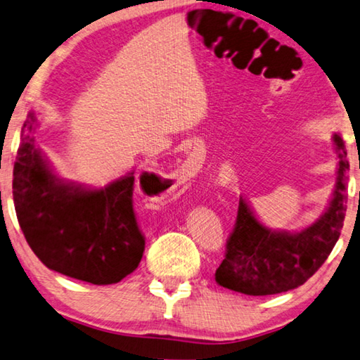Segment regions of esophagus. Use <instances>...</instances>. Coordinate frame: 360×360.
<instances>
[{
  "label": "esophagus",
  "mask_w": 360,
  "mask_h": 360,
  "mask_svg": "<svg viewBox=\"0 0 360 360\" xmlns=\"http://www.w3.org/2000/svg\"><path fill=\"white\" fill-rule=\"evenodd\" d=\"M192 163H191V160H189V162H186L181 167L179 173H181V179L182 181H191V178H193V165Z\"/></svg>",
  "instance_id": "34e87169"
}]
</instances>
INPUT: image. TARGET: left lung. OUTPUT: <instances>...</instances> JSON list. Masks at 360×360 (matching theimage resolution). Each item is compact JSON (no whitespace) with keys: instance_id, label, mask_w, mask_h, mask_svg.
Masks as SVG:
<instances>
[{"instance_id":"left-lung-1","label":"left lung","mask_w":360,"mask_h":360,"mask_svg":"<svg viewBox=\"0 0 360 360\" xmlns=\"http://www.w3.org/2000/svg\"><path fill=\"white\" fill-rule=\"evenodd\" d=\"M338 171L333 198L314 224L300 232L271 231L256 219L248 203L238 202L237 221L227 238L216 282L233 292L266 296L298 288L319 271L343 229L349 162L343 139L333 134Z\"/></svg>"}]
</instances>
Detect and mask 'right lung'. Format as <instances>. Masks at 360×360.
<instances>
[{"instance_id":"right-lung-1","label":"right lung","mask_w":360,"mask_h":360,"mask_svg":"<svg viewBox=\"0 0 360 360\" xmlns=\"http://www.w3.org/2000/svg\"><path fill=\"white\" fill-rule=\"evenodd\" d=\"M35 122L30 113L22 127L13 173L15 214L27 243L44 266L67 277L120 282L139 266L146 247L133 208V173L94 191L64 182L35 146Z\"/></svg>"}]
</instances>
